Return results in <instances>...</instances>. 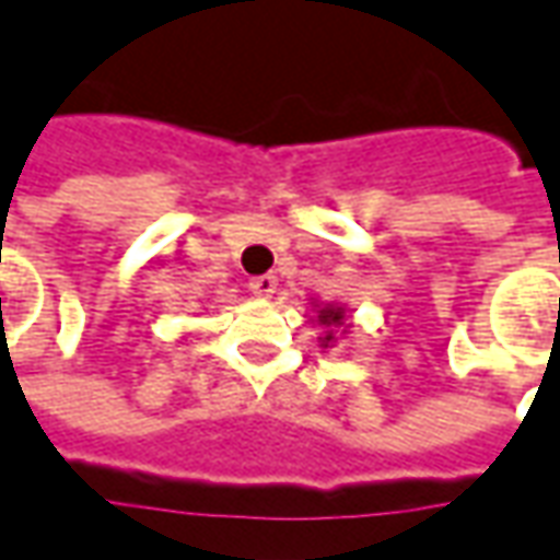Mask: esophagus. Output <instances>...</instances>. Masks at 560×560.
Returning <instances> with one entry per match:
<instances>
[{
    "label": "esophagus",
    "instance_id": "esophagus-1",
    "mask_svg": "<svg viewBox=\"0 0 560 560\" xmlns=\"http://www.w3.org/2000/svg\"><path fill=\"white\" fill-rule=\"evenodd\" d=\"M249 289H253L258 299H271L273 292H277V277H273V273L253 277V280H249Z\"/></svg>",
    "mask_w": 560,
    "mask_h": 560
}]
</instances>
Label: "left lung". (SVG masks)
Returning <instances> with one entry per match:
<instances>
[{"label":"left lung","mask_w":560,"mask_h":560,"mask_svg":"<svg viewBox=\"0 0 560 560\" xmlns=\"http://www.w3.org/2000/svg\"><path fill=\"white\" fill-rule=\"evenodd\" d=\"M314 305V314L317 317H311L314 324L320 326L324 332H320V345L324 348H332L336 345V332L341 329V336L351 329V324H348V311L339 305V302H311Z\"/></svg>","instance_id":"1"}]
</instances>
